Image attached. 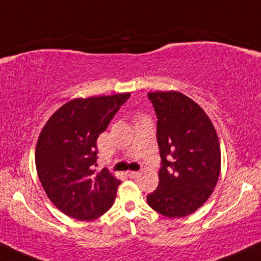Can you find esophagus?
<instances>
[{
  "label": "esophagus",
  "instance_id": "obj_1",
  "mask_svg": "<svg viewBox=\"0 0 261 261\" xmlns=\"http://www.w3.org/2000/svg\"><path fill=\"white\" fill-rule=\"evenodd\" d=\"M127 175L129 176V178H138V176L140 175V172H128Z\"/></svg>",
  "mask_w": 261,
  "mask_h": 261
}]
</instances>
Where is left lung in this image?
Instances as JSON below:
<instances>
[{
    "label": "left lung",
    "mask_w": 261,
    "mask_h": 261,
    "mask_svg": "<svg viewBox=\"0 0 261 261\" xmlns=\"http://www.w3.org/2000/svg\"><path fill=\"white\" fill-rule=\"evenodd\" d=\"M157 117L160 182L147 203L169 218L186 217L207 201L220 173L214 125L194 100L179 92L147 93Z\"/></svg>",
    "instance_id": "8db88e82"
}]
</instances>
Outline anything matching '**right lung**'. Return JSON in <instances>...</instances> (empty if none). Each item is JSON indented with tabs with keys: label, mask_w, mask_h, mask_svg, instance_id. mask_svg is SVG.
Listing matches in <instances>:
<instances>
[{
	"label": "right lung",
	"mask_w": 261,
	"mask_h": 261,
	"mask_svg": "<svg viewBox=\"0 0 261 261\" xmlns=\"http://www.w3.org/2000/svg\"><path fill=\"white\" fill-rule=\"evenodd\" d=\"M129 96L75 99L54 112L41 132L38 178L53 204L73 219H96L114 204L121 181L106 168L96 173V140Z\"/></svg>",
	"instance_id": "right-lung-1"
}]
</instances>
